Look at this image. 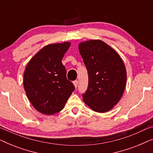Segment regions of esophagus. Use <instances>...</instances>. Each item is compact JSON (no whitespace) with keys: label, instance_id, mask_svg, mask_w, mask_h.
Segmentation results:
<instances>
[{"label":"esophagus","instance_id":"esophagus-1","mask_svg":"<svg viewBox=\"0 0 153 153\" xmlns=\"http://www.w3.org/2000/svg\"><path fill=\"white\" fill-rule=\"evenodd\" d=\"M73 83H74V86H75V88H77V85H78V81L77 80H75V81H73Z\"/></svg>","mask_w":153,"mask_h":153}]
</instances>
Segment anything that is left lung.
<instances>
[{"instance_id": "left-lung-1", "label": "left lung", "mask_w": 153, "mask_h": 153, "mask_svg": "<svg viewBox=\"0 0 153 153\" xmlns=\"http://www.w3.org/2000/svg\"><path fill=\"white\" fill-rule=\"evenodd\" d=\"M79 49L88 75L83 101L96 112L108 111L124 92L127 80L124 62L115 50L98 39L80 43Z\"/></svg>"}]
</instances>
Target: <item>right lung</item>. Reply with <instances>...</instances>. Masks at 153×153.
Here are the masks:
<instances>
[{
    "label": "right lung",
    "mask_w": 153,
    "mask_h": 153,
    "mask_svg": "<svg viewBox=\"0 0 153 153\" xmlns=\"http://www.w3.org/2000/svg\"><path fill=\"white\" fill-rule=\"evenodd\" d=\"M70 47V42L45 46L27 65L24 75L25 91L34 108L42 114L60 111L74 91L61 61Z\"/></svg>",
    "instance_id": "1"
}]
</instances>
